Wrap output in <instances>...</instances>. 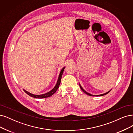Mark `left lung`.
Masks as SVG:
<instances>
[{
	"label": "left lung",
	"mask_w": 133,
	"mask_h": 133,
	"mask_svg": "<svg viewBox=\"0 0 133 133\" xmlns=\"http://www.w3.org/2000/svg\"><path fill=\"white\" fill-rule=\"evenodd\" d=\"M79 86H80V88H81V89L82 90V91L84 92H85L86 94H87V95H89V96H103V95H106V94H108V93H109L110 91H111V90H110V91H107V92H105V93H104V94H100V95H92V94H90V93H89V92H87L84 89H83V88H82V87L81 86V85L79 84Z\"/></svg>",
	"instance_id": "8db88e82"
}]
</instances>
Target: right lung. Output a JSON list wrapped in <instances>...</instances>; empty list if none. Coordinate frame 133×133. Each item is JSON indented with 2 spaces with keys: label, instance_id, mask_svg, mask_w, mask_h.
Wrapping results in <instances>:
<instances>
[{
  "label": "right lung",
  "instance_id": "add662e5",
  "mask_svg": "<svg viewBox=\"0 0 133 133\" xmlns=\"http://www.w3.org/2000/svg\"><path fill=\"white\" fill-rule=\"evenodd\" d=\"M65 67H64L62 68V70H61V71L60 72V74H59V76H58L57 81L56 85H55V87H54L53 89L52 90H51L50 91H49V92H48L46 93H45V94H41V95H36V94H32V93L26 91V90H24L23 89L24 91L25 92L26 94H27L29 96H30L33 97H34V98H37V99H43V98H46V97H48L51 96V95H52L54 94V93H55L56 90L58 89L59 85H60V84L61 79L62 76V74H63V72L64 70H65Z\"/></svg>",
  "mask_w": 133,
  "mask_h": 133
}]
</instances>
